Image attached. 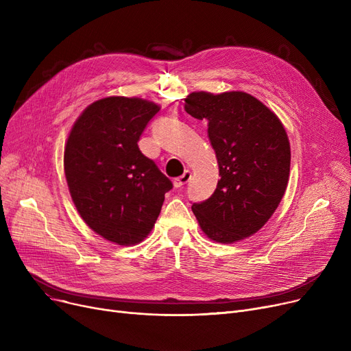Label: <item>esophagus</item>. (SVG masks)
Returning a JSON list of instances; mask_svg holds the SVG:
<instances>
[{
	"label": "esophagus",
	"instance_id": "obj_1",
	"mask_svg": "<svg viewBox=\"0 0 351 351\" xmlns=\"http://www.w3.org/2000/svg\"><path fill=\"white\" fill-rule=\"evenodd\" d=\"M191 178H192V173L189 172V171H185V173H183L182 176H179V178H176L175 180H173V185H175V188H183L186 185V183L191 180Z\"/></svg>",
	"mask_w": 351,
	"mask_h": 351
}]
</instances>
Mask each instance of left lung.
Here are the masks:
<instances>
[{
    "label": "left lung",
    "mask_w": 351,
    "mask_h": 351,
    "mask_svg": "<svg viewBox=\"0 0 351 351\" xmlns=\"http://www.w3.org/2000/svg\"><path fill=\"white\" fill-rule=\"evenodd\" d=\"M186 112L208 121L219 176L209 199L192 210L212 241L233 243L259 230L285 195L290 143L279 118L246 92H192Z\"/></svg>",
    "instance_id": "1"
}]
</instances>
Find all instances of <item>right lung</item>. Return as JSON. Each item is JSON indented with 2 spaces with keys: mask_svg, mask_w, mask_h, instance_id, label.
I'll use <instances>...</instances> for the list:
<instances>
[{
  "mask_svg": "<svg viewBox=\"0 0 351 351\" xmlns=\"http://www.w3.org/2000/svg\"><path fill=\"white\" fill-rule=\"evenodd\" d=\"M158 112L152 102L109 97L89 105L69 134L64 168L72 200L85 223L109 242L139 243L173 188L138 146Z\"/></svg>",
  "mask_w": 351,
  "mask_h": 351,
  "instance_id": "right-lung-1",
  "label": "right lung"
}]
</instances>
